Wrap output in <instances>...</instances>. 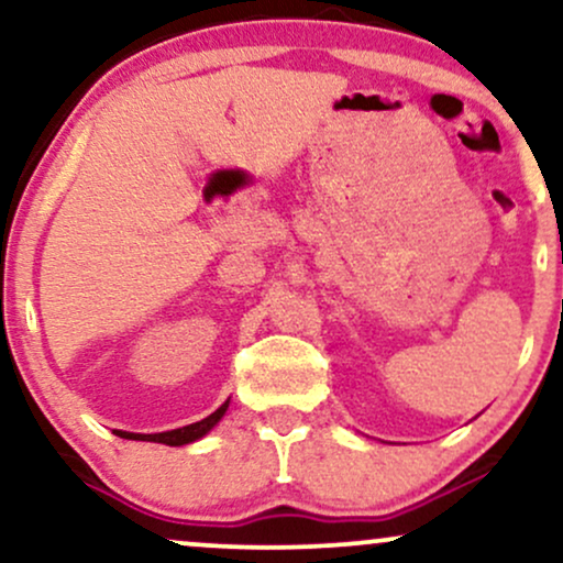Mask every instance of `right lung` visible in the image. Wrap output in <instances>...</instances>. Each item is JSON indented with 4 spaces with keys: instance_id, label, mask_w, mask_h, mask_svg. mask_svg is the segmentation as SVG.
Instances as JSON below:
<instances>
[{
    "instance_id": "obj_1",
    "label": "right lung",
    "mask_w": 563,
    "mask_h": 563,
    "mask_svg": "<svg viewBox=\"0 0 563 563\" xmlns=\"http://www.w3.org/2000/svg\"><path fill=\"white\" fill-rule=\"evenodd\" d=\"M228 404L220 406V409L212 411L207 419H201V422H194V424H186V428H178V430H167V432H154V435H144V432H125V430H114V435L125 438V440H148V443H165V445H186V443H194V440L205 438L209 430L214 428L217 422H220L222 417H225L228 411Z\"/></svg>"
}]
</instances>
